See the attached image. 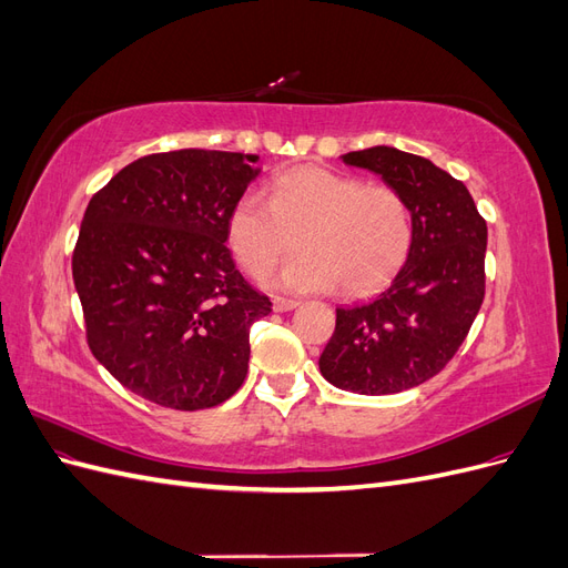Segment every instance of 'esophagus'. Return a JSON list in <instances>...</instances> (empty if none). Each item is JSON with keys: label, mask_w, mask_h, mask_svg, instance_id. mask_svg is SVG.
<instances>
[{"label": "esophagus", "mask_w": 568, "mask_h": 568, "mask_svg": "<svg viewBox=\"0 0 568 568\" xmlns=\"http://www.w3.org/2000/svg\"><path fill=\"white\" fill-rule=\"evenodd\" d=\"M298 305V301H294V298H282V296H277L272 301V307L277 313H288V311H294V307Z\"/></svg>", "instance_id": "esophagus-1"}]
</instances>
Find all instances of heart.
<instances>
[{
  "label": "heart",
  "instance_id": "obj_1",
  "mask_svg": "<svg viewBox=\"0 0 568 568\" xmlns=\"http://www.w3.org/2000/svg\"><path fill=\"white\" fill-rule=\"evenodd\" d=\"M227 239L251 277H265L301 246L303 255L280 277L284 288L324 294L341 286L346 296L359 298L400 272L415 222L395 186L303 165L274 178L270 199L257 192L239 196L227 217Z\"/></svg>",
  "mask_w": 568,
  "mask_h": 568
}]
</instances>
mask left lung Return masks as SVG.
Masks as SVG:
<instances>
[{
	"instance_id": "8db88e82",
	"label": "left lung",
	"mask_w": 568,
	"mask_h": 568,
	"mask_svg": "<svg viewBox=\"0 0 568 568\" xmlns=\"http://www.w3.org/2000/svg\"><path fill=\"white\" fill-rule=\"evenodd\" d=\"M407 199L415 239L393 284L369 303L336 307L320 372L336 388L386 395L450 363L486 296L488 227L469 189L428 159L393 146L343 156Z\"/></svg>"
}]
</instances>
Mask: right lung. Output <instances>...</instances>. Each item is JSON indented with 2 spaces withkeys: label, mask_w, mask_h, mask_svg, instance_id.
<instances>
[{
  "label": "right lung",
  "mask_w": 568,
  "mask_h": 568,
  "mask_svg": "<svg viewBox=\"0 0 568 568\" xmlns=\"http://www.w3.org/2000/svg\"><path fill=\"white\" fill-rule=\"evenodd\" d=\"M255 153L180 149L136 159L92 196L73 282L92 355L161 407L196 412L242 388L251 324L272 311L234 267L227 217Z\"/></svg>",
  "instance_id": "1"
}]
</instances>
